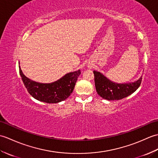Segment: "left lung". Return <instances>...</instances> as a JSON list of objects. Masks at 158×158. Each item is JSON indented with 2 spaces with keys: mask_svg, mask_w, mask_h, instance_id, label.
I'll list each match as a JSON object with an SVG mask.
<instances>
[{
  "mask_svg": "<svg viewBox=\"0 0 158 158\" xmlns=\"http://www.w3.org/2000/svg\"><path fill=\"white\" fill-rule=\"evenodd\" d=\"M96 92L102 98L108 100H121L135 92L139 88L142 81V77L136 81L130 83L119 84L106 78L100 72L94 70Z\"/></svg>",
  "mask_w": 158,
  "mask_h": 158,
  "instance_id": "1",
  "label": "left lung"
}]
</instances>
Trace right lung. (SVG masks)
<instances>
[{
    "instance_id": "right-lung-1",
    "label": "right lung",
    "mask_w": 158,
    "mask_h": 158,
    "mask_svg": "<svg viewBox=\"0 0 158 158\" xmlns=\"http://www.w3.org/2000/svg\"><path fill=\"white\" fill-rule=\"evenodd\" d=\"M19 75L28 93L40 101L47 103H58L66 100L73 92L80 70L69 73L61 79L51 83H40L31 81L23 75L19 66Z\"/></svg>"
}]
</instances>
